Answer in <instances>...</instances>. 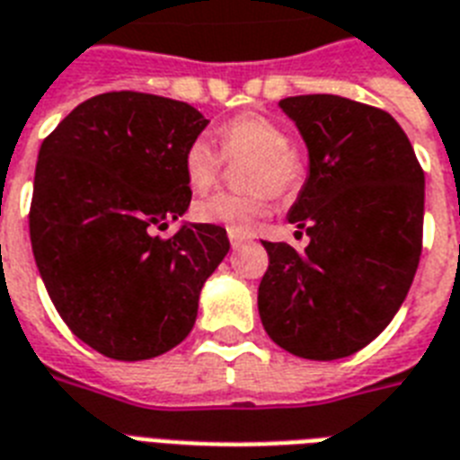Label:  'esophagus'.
<instances>
[{"mask_svg": "<svg viewBox=\"0 0 460 460\" xmlns=\"http://www.w3.org/2000/svg\"><path fill=\"white\" fill-rule=\"evenodd\" d=\"M229 241H231V248H241L243 243L248 241V236H241V234H229Z\"/></svg>", "mask_w": 460, "mask_h": 460, "instance_id": "1", "label": "esophagus"}]
</instances>
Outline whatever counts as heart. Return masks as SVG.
Returning <instances> with one entry per match:
<instances>
[{
	"instance_id": "heart-1",
	"label": "heart",
	"mask_w": 460,
	"mask_h": 460,
	"mask_svg": "<svg viewBox=\"0 0 460 460\" xmlns=\"http://www.w3.org/2000/svg\"><path fill=\"white\" fill-rule=\"evenodd\" d=\"M224 158L250 160L245 181L248 196L215 193L193 205V217L200 224H215L229 234L248 236L260 219L267 217V193L288 196L302 184L305 167L297 153L290 151V134L279 122L262 115H241L219 129ZM222 155L208 137H198L184 153V174L193 191H208L219 177Z\"/></svg>"
}]
</instances>
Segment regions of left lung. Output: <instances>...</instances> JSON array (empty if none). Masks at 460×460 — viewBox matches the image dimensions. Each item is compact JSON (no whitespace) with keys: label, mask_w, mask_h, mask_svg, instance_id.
Listing matches in <instances>:
<instances>
[{"label":"left lung","mask_w":460,"mask_h":460,"mask_svg":"<svg viewBox=\"0 0 460 460\" xmlns=\"http://www.w3.org/2000/svg\"><path fill=\"white\" fill-rule=\"evenodd\" d=\"M279 108L307 146V179L288 222L309 245L297 252L264 241L269 269L257 309L286 352L342 359L385 331L411 288L423 243V170L404 129L380 108L333 94L288 96Z\"/></svg>","instance_id":"1"}]
</instances>
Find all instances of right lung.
<instances>
[{
  "mask_svg": "<svg viewBox=\"0 0 460 460\" xmlns=\"http://www.w3.org/2000/svg\"><path fill=\"white\" fill-rule=\"evenodd\" d=\"M208 122L184 101L111 92L80 103L40 148L32 255L56 312L103 357L177 347L229 252L222 226L184 219V153ZM165 218L180 229L160 242L152 226Z\"/></svg>",
  "mask_w": 460,
  "mask_h": 460,
  "instance_id": "right-lung-1",
  "label": "right lung"
}]
</instances>
